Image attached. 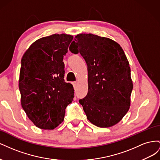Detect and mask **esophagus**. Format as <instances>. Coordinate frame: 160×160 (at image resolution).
<instances>
[{"label":"esophagus","instance_id":"esophagus-1","mask_svg":"<svg viewBox=\"0 0 160 160\" xmlns=\"http://www.w3.org/2000/svg\"><path fill=\"white\" fill-rule=\"evenodd\" d=\"M72 85H73L74 88H75L76 85H77V82H76V81H73V82H72Z\"/></svg>","mask_w":160,"mask_h":160}]
</instances>
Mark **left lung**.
Wrapping results in <instances>:
<instances>
[{"mask_svg": "<svg viewBox=\"0 0 160 160\" xmlns=\"http://www.w3.org/2000/svg\"><path fill=\"white\" fill-rule=\"evenodd\" d=\"M72 53H80L88 71V93L79 99L87 118L99 128L117 124L127 113L133 89L131 69L118 42L93 34H79L71 42Z\"/></svg>", "mask_w": 160, "mask_h": 160, "instance_id": "obj_1", "label": "left lung"}]
</instances>
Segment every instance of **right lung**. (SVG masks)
<instances>
[{"label": "right lung", "mask_w": 160, "mask_h": 160, "mask_svg": "<svg viewBox=\"0 0 160 160\" xmlns=\"http://www.w3.org/2000/svg\"><path fill=\"white\" fill-rule=\"evenodd\" d=\"M73 37L54 34L38 39L23 55L19 77L21 105L37 127L53 129L64 120L74 89L65 83L63 57Z\"/></svg>", "instance_id": "right-lung-1"}]
</instances>
